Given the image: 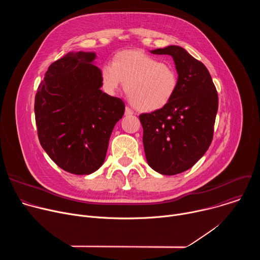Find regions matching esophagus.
<instances>
[{"mask_svg":"<svg viewBox=\"0 0 260 260\" xmlns=\"http://www.w3.org/2000/svg\"><path fill=\"white\" fill-rule=\"evenodd\" d=\"M124 114H125V116H132L134 114V112L131 110V108L125 107V113Z\"/></svg>","mask_w":260,"mask_h":260,"instance_id":"34e87169","label":"esophagus"}]
</instances>
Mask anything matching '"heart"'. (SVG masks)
I'll list each match as a JSON object with an SVG mask.
<instances>
[{
	"label": "heart",
	"instance_id": "obj_1",
	"mask_svg": "<svg viewBox=\"0 0 260 260\" xmlns=\"http://www.w3.org/2000/svg\"><path fill=\"white\" fill-rule=\"evenodd\" d=\"M103 89L115 94L125 84L132 104L142 112H153L170 103L178 87L176 70L140 50H124L101 69Z\"/></svg>",
	"mask_w": 260,
	"mask_h": 260
}]
</instances>
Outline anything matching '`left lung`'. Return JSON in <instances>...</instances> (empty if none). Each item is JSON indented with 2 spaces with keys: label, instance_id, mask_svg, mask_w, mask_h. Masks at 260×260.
Here are the masks:
<instances>
[{
  "label": "left lung",
  "instance_id": "1",
  "mask_svg": "<svg viewBox=\"0 0 260 260\" xmlns=\"http://www.w3.org/2000/svg\"><path fill=\"white\" fill-rule=\"evenodd\" d=\"M174 59L178 87L164 108L139 116L148 165L161 175L187 171L211 145L218 94L206 66L180 46L151 50Z\"/></svg>",
  "mask_w": 260,
  "mask_h": 260
}]
</instances>
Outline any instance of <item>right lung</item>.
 Here are the masks:
<instances>
[{"instance_id": "add662e5", "label": "right lung", "mask_w": 260, "mask_h": 260, "mask_svg": "<svg viewBox=\"0 0 260 260\" xmlns=\"http://www.w3.org/2000/svg\"><path fill=\"white\" fill-rule=\"evenodd\" d=\"M94 52H69L52 62L35 98L40 144L49 157L74 175H89L104 164L124 103L101 90Z\"/></svg>"}]
</instances>
